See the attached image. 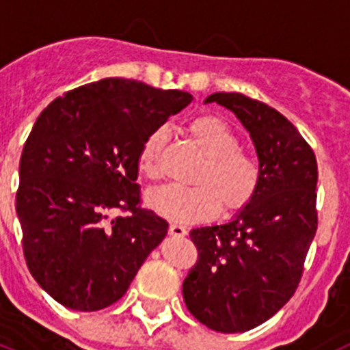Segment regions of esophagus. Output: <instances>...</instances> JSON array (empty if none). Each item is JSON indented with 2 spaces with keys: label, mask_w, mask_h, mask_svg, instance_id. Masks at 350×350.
<instances>
[{
  "label": "esophagus",
  "mask_w": 350,
  "mask_h": 350,
  "mask_svg": "<svg viewBox=\"0 0 350 350\" xmlns=\"http://www.w3.org/2000/svg\"><path fill=\"white\" fill-rule=\"evenodd\" d=\"M170 234L172 237H177V238H184L187 234V230H185L184 226L180 224H170Z\"/></svg>",
  "instance_id": "34e87169"
}]
</instances>
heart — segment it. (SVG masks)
Returning <instances> with one entry per match:
<instances>
[{
  "mask_svg": "<svg viewBox=\"0 0 350 350\" xmlns=\"http://www.w3.org/2000/svg\"><path fill=\"white\" fill-rule=\"evenodd\" d=\"M187 135L206 157L200 166L194 187L163 185L150 189L145 203L150 210L177 222H202L224 212L237 213L250 205L261 185L262 172L256 157L240 150L237 133L217 116H200L187 126ZM166 131L156 129L144 140L138 152V172L156 180L161 177V154Z\"/></svg>",
  "mask_w": 350,
  "mask_h": 350,
  "instance_id": "obj_1",
  "label": "heart"
}]
</instances>
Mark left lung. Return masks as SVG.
Listing matches in <instances>:
<instances>
[{
	"instance_id": "8db88e82",
	"label": "left lung",
	"mask_w": 350,
	"mask_h": 350,
	"mask_svg": "<svg viewBox=\"0 0 350 350\" xmlns=\"http://www.w3.org/2000/svg\"><path fill=\"white\" fill-rule=\"evenodd\" d=\"M249 131L262 178L249 206L221 226L189 233L198 261L182 284L187 310L221 333H243L295 295L317 231V161L289 120L240 92H215Z\"/></svg>"
}]
</instances>
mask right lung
<instances>
[{
    "label": "right lung",
    "mask_w": 350,
    "mask_h": 350,
    "mask_svg": "<svg viewBox=\"0 0 350 350\" xmlns=\"http://www.w3.org/2000/svg\"><path fill=\"white\" fill-rule=\"evenodd\" d=\"M193 101L129 79H103L55 98L24 144L15 198L27 268L71 310L124 296L168 222L140 206L145 138ZM112 209L128 211L107 221Z\"/></svg>",
    "instance_id": "1"
}]
</instances>
